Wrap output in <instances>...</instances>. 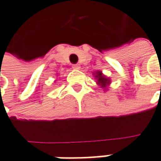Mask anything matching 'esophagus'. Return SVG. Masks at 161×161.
<instances>
[{"mask_svg":"<svg viewBox=\"0 0 161 161\" xmlns=\"http://www.w3.org/2000/svg\"><path fill=\"white\" fill-rule=\"evenodd\" d=\"M72 68L75 69V70H78V69H80V65L79 64H73Z\"/></svg>","mask_w":161,"mask_h":161,"instance_id":"34e87169","label":"esophagus"}]
</instances>
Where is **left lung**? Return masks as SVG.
<instances>
[{
    "mask_svg": "<svg viewBox=\"0 0 161 161\" xmlns=\"http://www.w3.org/2000/svg\"><path fill=\"white\" fill-rule=\"evenodd\" d=\"M96 77L97 78V84L100 85L102 87H106L107 85H108L109 84V79H108L106 76H104V75H102L101 72H97Z\"/></svg>",
    "mask_w": 161,
    "mask_h": 161,
    "instance_id": "1",
    "label": "left lung"
}]
</instances>
